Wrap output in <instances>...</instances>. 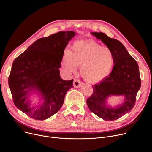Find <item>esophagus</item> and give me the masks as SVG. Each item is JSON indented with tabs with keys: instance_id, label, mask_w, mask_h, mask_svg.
<instances>
[{
	"instance_id": "esophagus-1",
	"label": "esophagus",
	"mask_w": 152,
	"mask_h": 152,
	"mask_svg": "<svg viewBox=\"0 0 152 152\" xmlns=\"http://www.w3.org/2000/svg\"><path fill=\"white\" fill-rule=\"evenodd\" d=\"M82 82L78 80H75L73 81V86L75 88H79L82 85Z\"/></svg>"
}]
</instances>
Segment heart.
<instances>
[{
  "mask_svg": "<svg viewBox=\"0 0 152 152\" xmlns=\"http://www.w3.org/2000/svg\"><path fill=\"white\" fill-rule=\"evenodd\" d=\"M114 63V53L109 47L89 39L77 41L72 44L71 50H64L61 67L65 72L71 74L81 66L80 73L84 80L97 83L109 76Z\"/></svg>",
  "mask_w": 152,
  "mask_h": 152,
  "instance_id": "1",
  "label": "heart"
}]
</instances>
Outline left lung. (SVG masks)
<instances>
[{
    "label": "left lung",
    "instance_id": "obj_1",
    "mask_svg": "<svg viewBox=\"0 0 152 152\" xmlns=\"http://www.w3.org/2000/svg\"><path fill=\"white\" fill-rule=\"evenodd\" d=\"M91 34L113 51L115 63L109 76L92 86L93 93L87 99V104L91 112L103 120L114 121L134 107L137 94L141 86L138 66L120 41L102 32ZM111 96H124L123 102L110 107L107 99Z\"/></svg>",
    "mask_w": 152,
    "mask_h": 152
}]
</instances>
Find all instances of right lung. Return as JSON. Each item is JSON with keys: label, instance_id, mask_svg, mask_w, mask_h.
<instances>
[{"label": "right lung", "instance_id": "add662e5", "mask_svg": "<svg viewBox=\"0 0 152 152\" xmlns=\"http://www.w3.org/2000/svg\"><path fill=\"white\" fill-rule=\"evenodd\" d=\"M76 33L60 31L41 38L13 62L9 86L15 106L35 120L43 121L56 114L64 102L73 80L65 81L60 69L64 49ZM40 102L31 107V97Z\"/></svg>", "mask_w": 152, "mask_h": 152}]
</instances>
